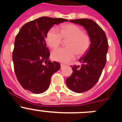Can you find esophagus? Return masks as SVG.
Returning <instances> with one entry per match:
<instances>
[{"mask_svg": "<svg viewBox=\"0 0 122 122\" xmlns=\"http://www.w3.org/2000/svg\"><path fill=\"white\" fill-rule=\"evenodd\" d=\"M60 66H61V68L62 69L65 66V65L63 64V63H61V64H60Z\"/></svg>", "mask_w": 122, "mask_h": 122, "instance_id": "34e87169", "label": "esophagus"}]
</instances>
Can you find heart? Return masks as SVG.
Returning <instances> with one entry per match:
<instances>
[{"label": "heart", "instance_id": "1", "mask_svg": "<svg viewBox=\"0 0 122 122\" xmlns=\"http://www.w3.org/2000/svg\"><path fill=\"white\" fill-rule=\"evenodd\" d=\"M51 28L46 35V42L51 48L56 49L60 45L62 39L68 40L65 48H59L53 51L51 54L52 59L62 63H68L77 56L84 55L90 46V36L83 32L79 27L74 24H65L59 30Z\"/></svg>", "mask_w": 122, "mask_h": 122}]
</instances>
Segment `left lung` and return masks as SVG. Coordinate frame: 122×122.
Instances as JSON below:
<instances>
[{
    "label": "left lung",
    "mask_w": 122,
    "mask_h": 122,
    "mask_svg": "<svg viewBox=\"0 0 122 122\" xmlns=\"http://www.w3.org/2000/svg\"><path fill=\"white\" fill-rule=\"evenodd\" d=\"M70 21L82 25L91 41L88 51L79 60L81 66H71L73 73L66 79L69 89L76 93H82L98 81L106 62L108 42L105 32L93 20L76 19Z\"/></svg>",
    "instance_id": "obj_1"
}]
</instances>
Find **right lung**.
Wrapping results in <instances>:
<instances>
[{
  "label": "right lung",
  "instance_id": "1",
  "mask_svg": "<svg viewBox=\"0 0 122 122\" xmlns=\"http://www.w3.org/2000/svg\"><path fill=\"white\" fill-rule=\"evenodd\" d=\"M66 21L63 18L44 16L21 28L15 38L12 57L15 74L24 89L38 94L49 88L51 77L60 70V65L49 60L50 52L45 38L54 25Z\"/></svg>",
  "mask_w": 122,
  "mask_h": 122
}]
</instances>
